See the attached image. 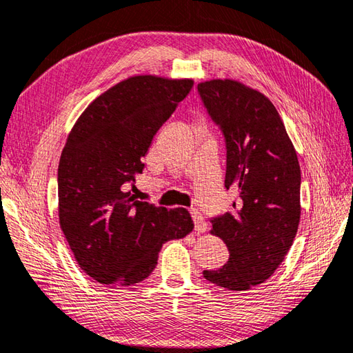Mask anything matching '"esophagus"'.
Listing matches in <instances>:
<instances>
[{
    "label": "esophagus",
    "instance_id": "34e87169",
    "mask_svg": "<svg viewBox=\"0 0 353 353\" xmlns=\"http://www.w3.org/2000/svg\"><path fill=\"white\" fill-rule=\"evenodd\" d=\"M191 216H192V220H194V230L197 232H205L206 228H208V225H206L202 214H200L197 210H192Z\"/></svg>",
    "mask_w": 353,
    "mask_h": 353
}]
</instances>
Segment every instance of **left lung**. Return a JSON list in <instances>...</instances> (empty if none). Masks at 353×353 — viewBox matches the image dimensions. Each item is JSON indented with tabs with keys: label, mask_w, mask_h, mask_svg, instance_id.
<instances>
[{
	"label": "left lung",
	"mask_w": 353,
	"mask_h": 353,
	"mask_svg": "<svg viewBox=\"0 0 353 353\" xmlns=\"http://www.w3.org/2000/svg\"><path fill=\"white\" fill-rule=\"evenodd\" d=\"M211 119L226 142L225 186L239 191L232 212L211 220L230 259L203 277L231 291H248L275 272L300 223L299 157L285 123L263 93L234 79L197 85Z\"/></svg>",
	"instance_id": "1"
}]
</instances>
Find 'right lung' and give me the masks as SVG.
Wrapping results in <instances>:
<instances>
[{
	"label": "right lung",
	"instance_id": "1",
	"mask_svg": "<svg viewBox=\"0 0 353 353\" xmlns=\"http://www.w3.org/2000/svg\"><path fill=\"white\" fill-rule=\"evenodd\" d=\"M192 79L131 76L108 88L76 121L58 167L61 230L79 268L108 286H131L153 272L165 241L194 228L185 208L167 210L125 191L142 157Z\"/></svg>",
	"mask_w": 353,
	"mask_h": 353
}]
</instances>
